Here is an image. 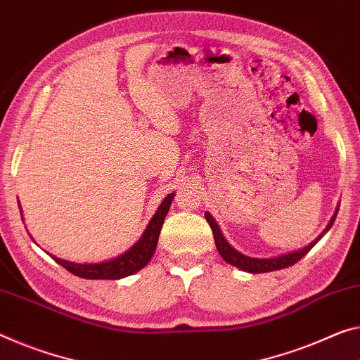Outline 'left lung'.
<instances>
[{
    "mask_svg": "<svg viewBox=\"0 0 360 360\" xmlns=\"http://www.w3.org/2000/svg\"><path fill=\"white\" fill-rule=\"evenodd\" d=\"M336 214H338V209H336V212L333 217H331L330 224L327 225V229L322 231V235L319 238H315V240L311 243V245H307L306 248H302L300 251H292L288 254H281V256H276V257H270V259H256V257H250V256H245V254H241L240 251H236L235 248H231L229 245V241L225 240V236L222 235V231H220V226L215 222L214 217L209 212L204 214V217L211 225L212 229V233H214V241H215V246H217V251L220 252V256L224 257L225 262H229L231 265H235V267L245 270V272H250V274H265V272H274V270H280V269H286L290 267V265H295L300 259H302L306 254L312 250V246L317 243L320 238H322L327 231L331 229V225H333L335 219H336Z\"/></svg>",
    "mask_w": 360,
    "mask_h": 360,
    "instance_id": "left-lung-1",
    "label": "left lung"
}]
</instances>
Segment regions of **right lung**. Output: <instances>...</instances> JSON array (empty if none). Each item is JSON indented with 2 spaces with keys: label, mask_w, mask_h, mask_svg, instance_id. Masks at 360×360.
Here are the masks:
<instances>
[{
  "label": "right lung",
  "mask_w": 360,
  "mask_h": 360,
  "mask_svg": "<svg viewBox=\"0 0 360 360\" xmlns=\"http://www.w3.org/2000/svg\"><path fill=\"white\" fill-rule=\"evenodd\" d=\"M172 199H174V195H169L164 199L161 206L158 209V212L153 215L151 222L148 224L145 233L141 235L140 240H138L129 251L120 254L119 257H114L110 259V261H104L99 264H75V262L64 261V259H59L56 256H51V254H49V256H51L59 265H63L65 270H69L70 274L80 276V278L119 280V278H124V276L134 275L151 261L153 254L156 251L159 233H161L164 219L169 212ZM20 215H22V211H20Z\"/></svg>",
  "instance_id": "right-lung-1"
}]
</instances>
